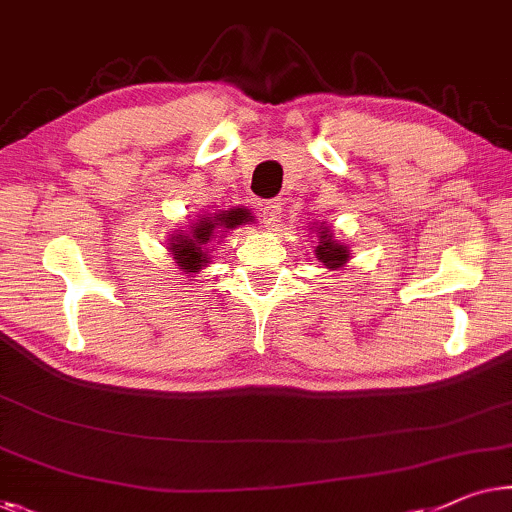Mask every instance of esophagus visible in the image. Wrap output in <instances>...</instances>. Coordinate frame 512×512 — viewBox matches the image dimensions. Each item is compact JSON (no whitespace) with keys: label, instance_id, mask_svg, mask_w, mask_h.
<instances>
[{"label":"esophagus","instance_id":"esophagus-1","mask_svg":"<svg viewBox=\"0 0 512 512\" xmlns=\"http://www.w3.org/2000/svg\"><path fill=\"white\" fill-rule=\"evenodd\" d=\"M258 212H261L263 221L268 226H277V221L281 217V205L274 203V201H268V203H261V207H258Z\"/></svg>","mask_w":512,"mask_h":512}]
</instances>
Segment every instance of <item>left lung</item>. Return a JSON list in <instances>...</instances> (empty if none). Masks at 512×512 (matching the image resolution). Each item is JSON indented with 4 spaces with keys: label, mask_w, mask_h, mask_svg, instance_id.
<instances>
[{
    "label": "left lung",
    "mask_w": 512,
    "mask_h": 512,
    "mask_svg": "<svg viewBox=\"0 0 512 512\" xmlns=\"http://www.w3.org/2000/svg\"><path fill=\"white\" fill-rule=\"evenodd\" d=\"M316 228V235H318V247L314 249V254L318 261H321L325 268L330 270H337V268H344L348 263V249L344 242L335 240V235L328 226H314Z\"/></svg>",
    "instance_id": "left-lung-1"
}]
</instances>
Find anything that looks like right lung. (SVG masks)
Here are the masks:
<instances>
[{"label": "right lung", "mask_w": 512, "mask_h": 512, "mask_svg": "<svg viewBox=\"0 0 512 512\" xmlns=\"http://www.w3.org/2000/svg\"><path fill=\"white\" fill-rule=\"evenodd\" d=\"M249 221H254V217H251L247 207H228V210L214 212L210 217L203 214L189 226V231L170 235L168 249L175 263L180 265V270L191 277V274L203 270L210 263L214 238H221V235L249 224Z\"/></svg>", "instance_id": "right-lung-1"}]
</instances>
